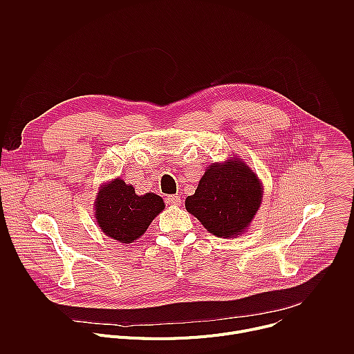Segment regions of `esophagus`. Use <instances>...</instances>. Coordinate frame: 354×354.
I'll list each match as a JSON object with an SVG mask.
<instances>
[{
    "label": "esophagus",
    "mask_w": 354,
    "mask_h": 354,
    "mask_svg": "<svg viewBox=\"0 0 354 354\" xmlns=\"http://www.w3.org/2000/svg\"><path fill=\"white\" fill-rule=\"evenodd\" d=\"M165 203L171 206H179L180 205V197L176 194H169L165 197Z\"/></svg>",
    "instance_id": "esophagus-1"
}]
</instances>
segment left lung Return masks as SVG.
Returning a JSON list of instances; mask_svg holds the SVG:
<instances>
[{
    "label": "left lung",
    "mask_w": 354,
    "mask_h": 354,
    "mask_svg": "<svg viewBox=\"0 0 354 354\" xmlns=\"http://www.w3.org/2000/svg\"><path fill=\"white\" fill-rule=\"evenodd\" d=\"M261 201L262 185L257 175L243 162L228 160L209 167L185 206L212 234L228 238L245 231Z\"/></svg>",
    "instance_id": "1"
}]
</instances>
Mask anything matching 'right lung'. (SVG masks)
I'll use <instances>...</instances> for the list:
<instances>
[{"mask_svg": "<svg viewBox=\"0 0 354 354\" xmlns=\"http://www.w3.org/2000/svg\"><path fill=\"white\" fill-rule=\"evenodd\" d=\"M95 217L102 231L123 243L134 242L164 210V200L156 193L136 194L134 187L122 179L100 187Z\"/></svg>", "mask_w": 354, "mask_h": 354, "instance_id": "add662e5", "label": "right lung"}]
</instances>
